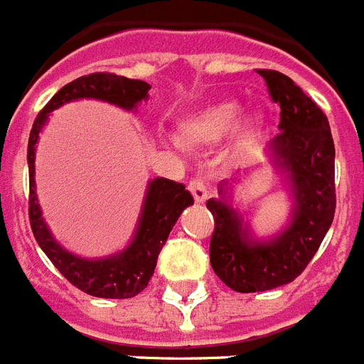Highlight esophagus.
<instances>
[{
  "label": "esophagus",
  "instance_id": "obj_1",
  "mask_svg": "<svg viewBox=\"0 0 364 364\" xmlns=\"http://www.w3.org/2000/svg\"><path fill=\"white\" fill-rule=\"evenodd\" d=\"M188 190L193 196L196 203H205L206 198H208V190H206V183L203 179H190Z\"/></svg>",
  "mask_w": 364,
  "mask_h": 364
}]
</instances>
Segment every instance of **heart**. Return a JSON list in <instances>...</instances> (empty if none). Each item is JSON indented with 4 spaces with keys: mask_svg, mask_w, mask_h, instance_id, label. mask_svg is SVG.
Returning <instances> with one entry per match:
<instances>
[{
    "mask_svg": "<svg viewBox=\"0 0 364 364\" xmlns=\"http://www.w3.org/2000/svg\"><path fill=\"white\" fill-rule=\"evenodd\" d=\"M239 105L235 102H219L188 114L179 124L183 140L188 144H213L228 134L239 118Z\"/></svg>",
    "mask_w": 364,
    "mask_h": 364,
    "instance_id": "1",
    "label": "heart"
}]
</instances>
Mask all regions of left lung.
Masks as SVG:
<instances>
[{
    "label": "left lung",
    "mask_w": 364,
    "mask_h": 364,
    "mask_svg": "<svg viewBox=\"0 0 364 364\" xmlns=\"http://www.w3.org/2000/svg\"><path fill=\"white\" fill-rule=\"evenodd\" d=\"M280 105V134L269 144L277 165L289 174L294 212L289 228L267 242H253L239 215L223 199H210L213 228L210 262L224 284L239 293L269 291L293 282L307 267L334 219V140L323 111L287 75L257 70Z\"/></svg>",
    "instance_id": "8db88e82"
}]
</instances>
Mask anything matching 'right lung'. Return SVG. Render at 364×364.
Returning <instances> with one entry per match:
<instances>
[{"label": "right lung", "mask_w": 364, "mask_h": 364, "mask_svg": "<svg viewBox=\"0 0 364 364\" xmlns=\"http://www.w3.org/2000/svg\"><path fill=\"white\" fill-rule=\"evenodd\" d=\"M151 90L144 80H134L122 77V75L97 71V73L84 75L73 82L60 87L52 100L44 105L37 114L28 138V217L33 237L41 250L46 253L53 266L60 271L70 284L77 289L98 298H132L147 287L149 280L154 274L158 255L166 237L174 228L176 220L181 215L186 206L193 205V198L185 185L171 181V179L158 178L151 181L145 198L141 219L138 224L134 240L129 244L125 251L114 257L100 260H86L68 253L66 250L55 242L50 230L46 228L41 217L39 205L36 196V179H33V161H36V144L44 122L53 109L75 98H98V100L111 102L124 109H132L138 102L147 98Z\"/></svg>", "instance_id": "add662e5"}]
</instances>
